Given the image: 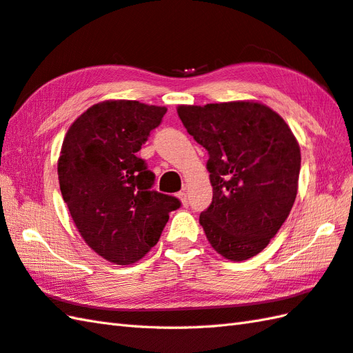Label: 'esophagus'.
<instances>
[{"label":"esophagus","instance_id":"34e87169","mask_svg":"<svg viewBox=\"0 0 353 353\" xmlns=\"http://www.w3.org/2000/svg\"><path fill=\"white\" fill-rule=\"evenodd\" d=\"M177 199H179L180 201H182L183 206H186V204H188V195H186L185 191H180V192L177 194Z\"/></svg>","mask_w":353,"mask_h":353}]
</instances>
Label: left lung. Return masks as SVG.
<instances>
[{
    "mask_svg": "<svg viewBox=\"0 0 353 353\" xmlns=\"http://www.w3.org/2000/svg\"><path fill=\"white\" fill-rule=\"evenodd\" d=\"M190 135L209 152L212 204L200 215L209 243L232 261L263 251L298 194L301 149L280 114L256 101L179 105Z\"/></svg>",
    "mask_w": 353,
    "mask_h": 353,
    "instance_id": "obj_1",
    "label": "left lung"
}]
</instances>
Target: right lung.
I'll return each mask as SVG.
<instances>
[{
    "label": "right lung",
    "mask_w": 353,
    "mask_h": 353,
    "mask_svg": "<svg viewBox=\"0 0 353 353\" xmlns=\"http://www.w3.org/2000/svg\"><path fill=\"white\" fill-rule=\"evenodd\" d=\"M165 106L111 99L90 106L63 139L57 170L81 237L116 265H132L158 243L176 196L152 190L154 174L137 152Z\"/></svg>",
    "instance_id": "1"
}]
</instances>
